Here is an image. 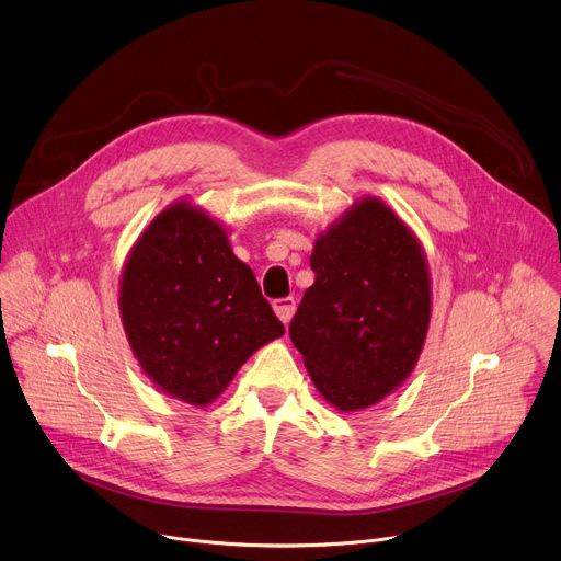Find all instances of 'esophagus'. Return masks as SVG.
<instances>
[{"label": "esophagus", "instance_id": "esophagus-1", "mask_svg": "<svg viewBox=\"0 0 561 561\" xmlns=\"http://www.w3.org/2000/svg\"><path fill=\"white\" fill-rule=\"evenodd\" d=\"M273 310H275V314L282 319L284 324H288V322H290V317H293V312H295V299H293V297L275 299V301H273Z\"/></svg>", "mask_w": 561, "mask_h": 561}]
</instances>
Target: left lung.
I'll use <instances>...</instances> for the list:
<instances>
[{"mask_svg": "<svg viewBox=\"0 0 561 561\" xmlns=\"http://www.w3.org/2000/svg\"><path fill=\"white\" fill-rule=\"evenodd\" d=\"M290 340L337 411L390 394L415 368L431 322L422 247L383 202L366 197L317 237Z\"/></svg>", "mask_w": 561, "mask_h": 561, "instance_id": "obj_1", "label": "left lung"}]
</instances>
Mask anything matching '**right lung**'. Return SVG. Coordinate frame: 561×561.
<instances>
[{"mask_svg":"<svg viewBox=\"0 0 561 561\" xmlns=\"http://www.w3.org/2000/svg\"><path fill=\"white\" fill-rule=\"evenodd\" d=\"M122 324L144 373L206 407L284 324L226 230L186 202L159 213L133 247L119 290Z\"/></svg>","mask_w":561,"mask_h":561,"instance_id":"add662e5","label":"right lung"}]
</instances>
